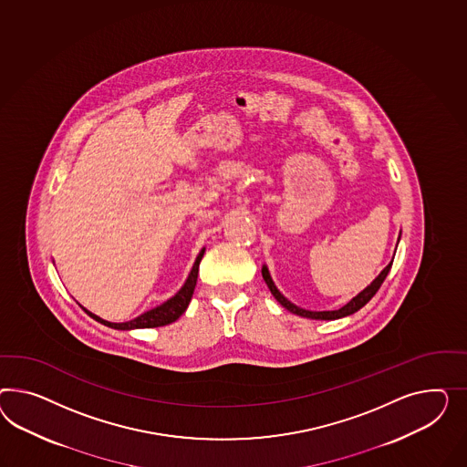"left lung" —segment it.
<instances>
[{
  "label": "left lung",
  "mask_w": 467,
  "mask_h": 467,
  "mask_svg": "<svg viewBox=\"0 0 467 467\" xmlns=\"http://www.w3.org/2000/svg\"><path fill=\"white\" fill-rule=\"evenodd\" d=\"M400 238H401V233H400ZM400 238H398V243H400ZM396 246H398V244H396ZM392 260H394V256H392ZM391 265L392 262L379 274L378 277L374 278V280L367 285L366 289L362 290V292H358L350 303L345 304L338 311H309V309H303V307L290 303L289 299L277 289L275 282L272 280V275H270V272H268V266H262V275H264V280H265L268 289L272 292V296H274L278 303L282 304L287 311H290L292 315L303 316V317H309V319H327V321H328V319H338V317L353 315V313H357L360 307H364V306L376 296V292H378L379 287L382 285L384 278L388 277V274H389V270H391Z\"/></svg>",
  "instance_id": "left-lung-1"
}]
</instances>
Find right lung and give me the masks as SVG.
I'll use <instances>...</instances> for the list:
<instances>
[{
  "mask_svg": "<svg viewBox=\"0 0 467 467\" xmlns=\"http://www.w3.org/2000/svg\"><path fill=\"white\" fill-rule=\"evenodd\" d=\"M205 253V248H202L201 253L197 254L195 258V264L190 270L189 277L185 280V284L182 285V289L178 290L177 294L173 297H170L168 301H164L163 304L152 307L150 311L139 315L138 317L126 321V323H112V321H107L100 316L93 315L91 311H88L87 307H81L85 309L87 315L91 316L95 321H99L101 325L109 327V328L114 329H139V328H158V327H164V325H170L173 321H177L180 316L183 315L189 307L190 299H192V294L195 289V284H197V275H199V265H201L202 256Z\"/></svg>",
  "mask_w": 467,
  "mask_h": 467,
  "instance_id": "add662e5",
  "label": "right lung"
}]
</instances>
